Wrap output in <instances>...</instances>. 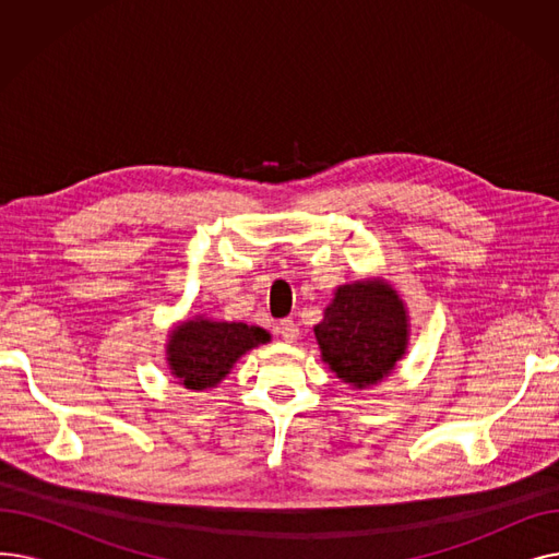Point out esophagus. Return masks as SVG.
Instances as JSON below:
<instances>
[{"instance_id":"34e87169","label":"esophagus","mask_w":559,"mask_h":559,"mask_svg":"<svg viewBox=\"0 0 559 559\" xmlns=\"http://www.w3.org/2000/svg\"><path fill=\"white\" fill-rule=\"evenodd\" d=\"M276 333L285 340V342H297L299 340V324L295 319H283L276 324Z\"/></svg>"}]
</instances>
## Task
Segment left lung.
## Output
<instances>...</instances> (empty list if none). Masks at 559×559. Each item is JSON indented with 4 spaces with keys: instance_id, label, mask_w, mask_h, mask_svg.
<instances>
[{
    "instance_id": "8db88e82",
    "label": "left lung",
    "mask_w": 559,
    "mask_h": 559,
    "mask_svg": "<svg viewBox=\"0 0 559 559\" xmlns=\"http://www.w3.org/2000/svg\"><path fill=\"white\" fill-rule=\"evenodd\" d=\"M312 331L321 360L342 383L367 390L383 383L407 354L409 312L388 278H360L335 287Z\"/></svg>"
}]
</instances>
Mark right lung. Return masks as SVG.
Here are the masks:
<instances>
[{
	"label": "right lung",
	"instance_id": "add662e5",
	"mask_svg": "<svg viewBox=\"0 0 559 559\" xmlns=\"http://www.w3.org/2000/svg\"><path fill=\"white\" fill-rule=\"evenodd\" d=\"M272 335L245 321H217L197 314L174 324L165 342V360L179 385L192 392L217 388L251 348Z\"/></svg>",
	"mask_w": 559,
	"mask_h": 559
}]
</instances>
